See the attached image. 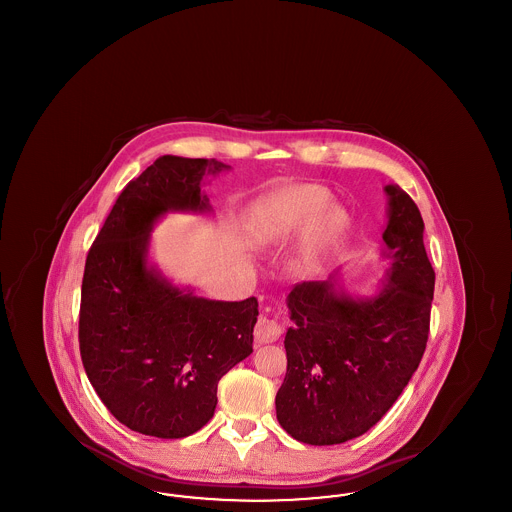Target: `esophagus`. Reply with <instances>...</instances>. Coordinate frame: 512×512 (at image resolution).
I'll use <instances>...</instances> for the list:
<instances>
[{"label":"esophagus","instance_id":"1","mask_svg":"<svg viewBox=\"0 0 512 512\" xmlns=\"http://www.w3.org/2000/svg\"><path fill=\"white\" fill-rule=\"evenodd\" d=\"M280 334H282L280 324H278L276 320H270V318L267 317H261L257 320L255 332H253L257 343H272V341H276L280 338Z\"/></svg>","mask_w":512,"mask_h":512}]
</instances>
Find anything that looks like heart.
<instances>
[{"label":"heart","instance_id":"obj_1","mask_svg":"<svg viewBox=\"0 0 512 512\" xmlns=\"http://www.w3.org/2000/svg\"><path fill=\"white\" fill-rule=\"evenodd\" d=\"M282 232H299L320 219L324 234H334L345 224V215L338 207H330V195L320 186L303 184L282 190L268 203Z\"/></svg>","mask_w":512,"mask_h":512}]
</instances>
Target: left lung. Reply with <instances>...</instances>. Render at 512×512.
Returning <instances> with one entry per match:
<instances>
[{"label": "left lung", "instance_id": "obj_1", "mask_svg": "<svg viewBox=\"0 0 512 512\" xmlns=\"http://www.w3.org/2000/svg\"><path fill=\"white\" fill-rule=\"evenodd\" d=\"M382 234L388 278L372 297L328 282L288 295V370L276 418L297 441L336 445L368 432L403 393L426 349L436 272L424 249V220L411 195L386 186Z\"/></svg>", "mask_w": 512, "mask_h": 512}]
</instances>
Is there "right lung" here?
<instances>
[{
	"mask_svg": "<svg viewBox=\"0 0 512 512\" xmlns=\"http://www.w3.org/2000/svg\"><path fill=\"white\" fill-rule=\"evenodd\" d=\"M226 169L217 159L159 157L126 184L86 257L82 365L109 413L144 436L186 438L203 428L220 378L253 353L255 297H197L147 263L153 224L169 211H211L201 180Z\"/></svg>",
	"mask_w": 512,
	"mask_h": 512,
	"instance_id": "add662e5",
	"label": "right lung"
}]
</instances>
